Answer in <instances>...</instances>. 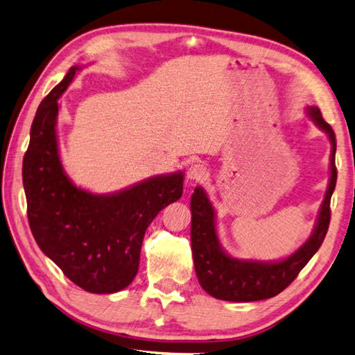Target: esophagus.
Wrapping results in <instances>:
<instances>
[{"label": "esophagus", "mask_w": 355, "mask_h": 355, "mask_svg": "<svg viewBox=\"0 0 355 355\" xmlns=\"http://www.w3.org/2000/svg\"><path fill=\"white\" fill-rule=\"evenodd\" d=\"M205 178H206V169L203 164L194 163L188 169V180L191 183H200V182H203Z\"/></svg>", "instance_id": "esophagus-1"}]
</instances>
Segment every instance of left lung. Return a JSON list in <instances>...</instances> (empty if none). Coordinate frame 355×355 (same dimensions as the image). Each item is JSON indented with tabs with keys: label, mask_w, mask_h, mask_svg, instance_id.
Returning a JSON list of instances; mask_svg holds the SVG:
<instances>
[{
	"label": "left lung",
	"mask_w": 355,
	"mask_h": 355,
	"mask_svg": "<svg viewBox=\"0 0 355 355\" xmlns=\"http://www.w3.org/2000/svg\"><path fill=\"white\" fill-rule=\"evenodd\" d=\"M307 113L331 141V178L318 214L317 225L309 239L282 261H242L227 254L218 242L216 212L203 188L197 186L191 197V245L200 286L211 296L223 301L250 302L272 298L292 284L311 257L323 243L331 222V197L337 183L335 150L337 141L332 127L321 116L318 107H309Z\"/></svg>",
	"instance_id": "8db88e82"
}]
</instances>
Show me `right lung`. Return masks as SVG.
Wrapping results in <instances>:
<instances>
[{"mask_svg": "<svg viewBox=\"0 0 355 355\" xmlns=\"http://www.w3.org/2000/svg\"><path fill=\"white\" fill-rule=\"evenodd\" d=\"M73 67L38 105L23 158L28 220L38 247L68 279L92 293H116L138 273L146 230L182 197L183 172L157 175L114 194L77 188L63 171L57 146L59 98Z\"/></svg>", "mask_w": 355, "mask_h": 355, "instance_id": "1", "label": "right lung"}]
</instances>
